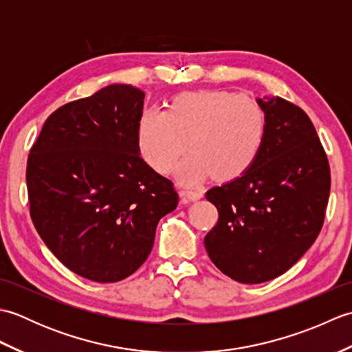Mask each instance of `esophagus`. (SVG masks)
I'll list each match as a JSON object with an SVG mask.
<instances>
[{
	"label": "esophagus",
	"mask_w": 352,
	"mask_h": 352,
	"mask_svg": "<svg viewBox=\"0 0 352 352\" xmlns=\"http://www.w3.org/2000/svg\"><path fill=\"white\" fill-rule=\"evenodd\" d=\"M182 197L186 198L188 201H198V199L203 198V192H199V190H183Z\"/></svg>",
	"instance_id": "obj_1"
}]
</instances>
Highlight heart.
I'll use <instances>...</instances> for the list:
<instances>
[{
	"instance_id": "obj_1",
	"label": "heart",
	"mask_w": 352,
	"mask_h": 352,
	"mask_svg": "<svg viewBox=\"0 0 352 352\" xmlns=\"http://www.w3.org/2000/svg\"><path fill=\"white\" fill-rule=\"evenodd\" d=\"M266 134V115L250 96L227 91H198L175 96L169 109H145L136 140L144 160L169 174L186 149L178 180L199 184L214 175L219 182L242 177L256 163Z\"/></svg>"
}]
</instances>
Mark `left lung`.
I'll return each instance as SVG.
<instances>
[{"mask_svg":"<svg viewBox=\"0 0 352 352\" xmlns=\"http://www.w3.org/2000/svg\"><path fill=\"white\" fill-rule=\"evenodd\" d=\"M266 134L242 177L214 186L206 198L219 212L204 237L221 272L243 284L284 274L315 243L330 195V166L304 110L280 96L256 98Z\"/></svg>","mask_w":352,"mask_h":352,"instance_id":"1","label":"left lung"}]
</instances>
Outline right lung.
<instances>
[{
    "label": "right lung",
    "instance_id": "1",
    "mask_svg": "<svg viewBox=\"0 0 352 352\" xmlns=\"http://www.w3.org/2000/svg\"><path fill=\"white\" fill-rule=\"evenodd\" d=\"M145 94L109 85L65 104L30 149V214L50 251L80 276L116 283L153 250L178 193L142 159L136 129Z\"/></svg>",
    "mask_w": 352,
    "mask_h": 352
}]
</instances>
